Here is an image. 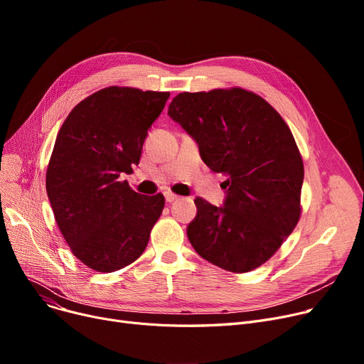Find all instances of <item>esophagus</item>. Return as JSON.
Listing matches in <instances>:
<instances>
[{
  "label": "esophagus",
  "instance_id": "34e87169",
  "mask_svg": "<svg viewBox=\"0 0 364 364\" xmlns=\"http://www.w3.org/2000/svg\"><path fill=\"white\" fill-rule=\"evenodd\" d=\"M165 199H166V202H174L176 199H178V196L177 195H174L172 192H165Z\"/></svg>",
  "mask_w": 364,
  "mask_h": 364
}]
</instances>
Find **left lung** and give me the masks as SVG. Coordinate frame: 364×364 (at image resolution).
Wrapping results in <instances>:
<instances>
[{"label": "left lung", "instance_id": "left-lung-1", "mask_svg": "<svg viewBox=\"0 0 364 364\" xmlns=\"http://www.w3.org/2000/svg\"><path fill=\"white\" fill-rule=\"evenodd\" d=\"M168 114L198 143L202 161L227 177L223 206L195 199L190 243L227 272L257 269L301 215L304 164L289 127L262 97L242 88L181 92Z\"/></svg>", "mask_w": 364, "mask_h": 364}]
</instances>
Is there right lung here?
<instances>
[{"instance_id":"obj_1","label":"right lung","mask_w":364,"mask_h":364,"mask_svg":"<svg viewBox=\"0 0 364 364\" xmlns=\"http://www.w3.org/2000/svg\"><path fill=\"white\" fill-rule=\"evenodd\" d=\"M169 92L109 87L76 105L47 168L54 218L73 255L100 273L117 272L146 250L162 214V193H136L119 181L139 165L147 129Z\"/></svg>"}]
</instances>
